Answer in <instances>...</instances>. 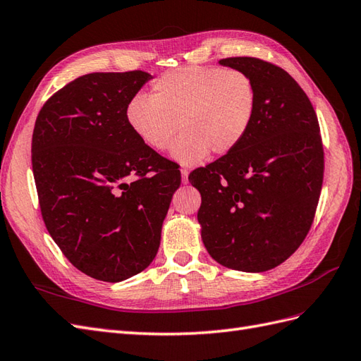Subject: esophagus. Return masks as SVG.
I'll return each mask as SVG.
<instances>
[{
	"mask_svg": "<svg viewBox=\"0 0 361 361\" xmlns=\"http://www.w3.org/2000/svg\"><path fill=\"white\" fill-rule=\"evenodd\" d=\"M188 177H189V171L181 169V183L183 184H188Z\"/></svg>",
	"mask_w": 361,
	"mask_h": 361,
	"instance_id": "obj_1",
	"label": "esophagus"
}]
</instances>
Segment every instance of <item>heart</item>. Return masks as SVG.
<instances>
[{
  "label": "heart",
  "instance_id": "obj_1",
  "mask_svg": "<svg viewBox=\"0 0 361 361\" xmlns=\"http://www.w3.org/2000/svg\"><path fill=\"white\" fill-rule=\"evenodd\" d=\"M256 87L236 68L183 67L157 79L151 97L137 94L128 102L125 117L138 140L180 164L197 166L210 151L232 152L244 140L256 113Z\"/></svg>",
  "mask_w": 361,
  "mask_h": 361
}]
</instances>
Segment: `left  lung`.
<instances>
[{"instance_id":"obj_1","label":"left lung","mask_w":361,"mask_h":361,"mask_svg":"<svg viewBox=\"0 0 361 361\" xmlns=\"http://www.w3.org/2000/svg\"><path fill=\"white\" fill-rule=\"evenodd\" d=\"M219 63L253 79L255 118L238 147L189 181L201 193L198 223L209 255L227 269L261 273L288 259L310 232L323 183L320 128L285 70L256 58Z\"/></svg>"}]
</instances>
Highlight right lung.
Listing matches in <instances>:
<instances>
[{"label":"right lung","instance_id":"obj_1","mask_svg":"<svg viewBox=\"0 0 361 361\" xmlns=\"http://www.w3.org/2000/svg\"><path fill=\"white\" fill-rule=\"evenodd\" d=\"M149 73H90L45 102L32 168L53 241L78 270L104 282L143 271L181 175L138 140L125 109Z\"/></svg>","mask_w":361,"mask_h":361}]
</instances>
